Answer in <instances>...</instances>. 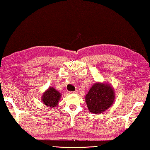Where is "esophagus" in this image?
I'll use <instances>...</instances> for the list:
<instances>
[{
	"instance_id": "esophagus-1",
	"label": "esophagus",
	"mask_w": 150,
	"mask_h": 150,
	"mask_svg": "<svg viewBox=\"0 0 150 150\" xmlns=\"http://www.w3.org/2000/svg\"><path fill=\"white\" fill-rule=\"evenodd\" d=\"M78 92L77 90H75V91H69V93H77Z\"/></svg>"
}]
</instances>
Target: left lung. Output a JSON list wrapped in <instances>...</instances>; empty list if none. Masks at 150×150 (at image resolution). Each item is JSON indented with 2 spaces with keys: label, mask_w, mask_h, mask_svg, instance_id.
<instances>
[{
  "label": "left lung",
  "mask_w": 150,
  "mask_h": 150,
  "mask_svg": "<svg viewBox=\"0 0 150 150\" xmlns=\"http://www.w3.org/2000/svg\"><path fill=\"white\" fill-rule=\"evenodd\" d=\"M115 99L112 86L106 83L96 82L86 95L88 110L93 113H102L113 104Z\"/></svg>",
  "instance_id": "1"
}]
</instances>
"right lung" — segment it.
Returning <instances> with one entry per match:
<instances>
[{
	"label": "right lung",
	"instance_id": "right-lung-1",
	"mask_svg": "<svg viewBox=\"0 0 150 150\" xmlns=\"http://www.w3.org/2000/svg\"><path fill=\"white\" fill-rule=\"evenodd\" d=\"M61 97V94L53 87H50L42 96V101L45 106L50 108H56Z\"/></svg>",
	"mask_w": 150,
	"mask_h": 150
}]
</instances>
